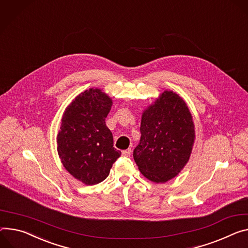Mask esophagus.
Here are the masks:
<instances>
[{
	"label": "esophagus",
	"mask_w": 248,
	"mask_h": 248,
	"mask_svg": "<svg viewBox=\"0 0 248 248\" xmlns=\"http://www.w3.org/2000/svg\"><path fill=\"white\" fill-rule=\"evenodd\" d=\"M122 154H123L124 156H129V155L131 154V149H130V148H127V149H125V150H123V151H122Z\"/></svg>",
	"instance_id": "34e87169"
}]
</instances>
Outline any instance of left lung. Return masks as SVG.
Returning a JSON list of instances; mask_svg holds the SVG:
<instances>
[{"label":"left lung","mask_w":248,"mask_h":248,"mask_svg":"<svg viewBox=\"0 0 248 248\" xmlns=\"http://www.w3.org/2000/svg\"><path fill=\"white\" fill-rule=\"evenodd\" d=\"M140 133L133 158L143 176L155 183L177 176L188 162L195 140L193 119L183 99L164 91L143 111Z\"/></svg>","instance_id":"obj_1"}]
</instances>
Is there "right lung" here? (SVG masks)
<instances>
[{
  "label": "right lung",
  "mask_w": 248,
  "mask_h": 248,
  "mask_svg": "<svg viewBox=\"0 0 248 248\" xmlns=\"http://www.w3.org/2000/svg\"><path fill=\"white\" fill-rule=\"evenodd\" d=\"M111 99L100 89L81 93L67 107L57 134V151L65 169L86 185L108 176L122 152L106 125Z\"/></svg>",
  "instance_id": "obj_1"
}]
</instances>
